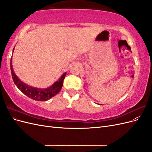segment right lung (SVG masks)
I'll use <instances>...</instances> for the list:
<instances>
[{"label": "right lung", "instance_id": "1", "mask_svg": "<svg viewBox=\"0 0 152 152\" xmlns=\"http://www.w3.org/2000/svg\"><path fill=\"white\" fill-rule=\"evenodd\" d=\"M14 49H15V48L12 50V52L14 51ZM11 71L14 83L15 84L18 88L30 98L35 101H39V102L48 101L57 94L62 88L63 80L66 74V72L64 73L61 77L57 81L55 82L51 86L45 89H40L26 84L16 76L12 68V57L11 58Z\"/></svg>", "mask_w": 152, "mask_h": 152}]
</instances>
